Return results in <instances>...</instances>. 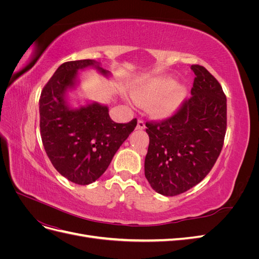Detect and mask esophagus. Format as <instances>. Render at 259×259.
<instances>
[{"label": "esophagus", "mask_w": 259, "mask_h": 259, "mask_svg": "<svg viewBox=\"0 0 259 259\" xmlns=\"http://www.w3.org/2000/svg\"><path fill=\"white\" fill-rule=\"evenodd\" d=\"M137 128L138 130H145L146 128V124L143 120H138L137 122Z\"/></svg>", "instance_id": "obj_1"}]
</instances>
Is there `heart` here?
Wrapping results in <instances>:
<instances>
[{"instance_id":"obj_1","label":"heart","mask_w":259,"mask_h":259,"mask_svg":"<svg viewBox=\"0 0 259 259\" xmlns=\"http://www.w3.org/2000/svg\"><path fill=\"white\" fill-rule=\"evenodd\" d=\"M175 86L171 79H155L147 83L137 92V97L142 100H152L168 93L165 97L156 99L151 106L152 111L158 115L169 114L179 105L185 96L183 88Z\"/></svg>"}]
</instances>
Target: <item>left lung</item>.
<instances>
[{"label":"left lung","instance_id":"left-lung-1","mask_svg":"<svg viewBox=\"0 0 259 259\" xmlns=\"http://www.w3.org/2000/svg\"><path fill=\"white\" fill-rule=\"evenodd\" d=\"M191 96L170 116L147 121L149 147L145 176L158 193L174 197L198 185L222 152L227 130V98L207 70L192 65Z\"/></svg>","mask_w":259,"mask_h":259}]
</instances>
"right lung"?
<instances>
[{"label":"right lung","mask_w":259,"mask_h":259,"mask_svg":"<svg viewBox=\"0 0 259 259\" xmlns=\"http://www.w3.org/2000/svg\"><path fill=\"white\" fill-rule=\"evenodd\" d=\"M95 66L91 59L64 62L40 96V132L44 149L57 171L70 182L89 185L103 175L120 146L135 130L137 119L115 123L106 106L70 109L64 95L73 86L77 70Z\"/></svg>","instance_id":"1"}]
</instances>
